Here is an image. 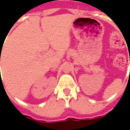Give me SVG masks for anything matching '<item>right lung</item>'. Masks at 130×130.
I'll list each match as a JSON object with an SVG mask.
<instances>
[{"label": "right lung", "mask_w": 130, "mask_h": 130, "mask_svg": "<svg viewBox=\"0 0 130 130\" xmlns=\"http://www.w3.org/2000/svg\"><path fill=\"white\" fill-rule=\"evenodd\" d=\"M0 61H1V60H0Z\"/></svg>", "instance_id": "add662e5"}]
</instances>
